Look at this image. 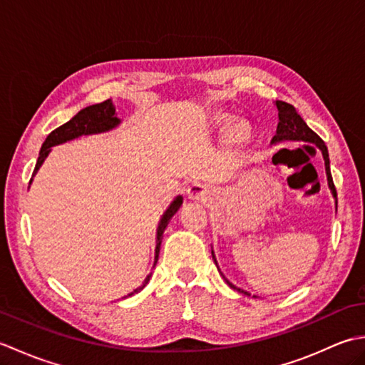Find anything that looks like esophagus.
<instances>
[{"label": "esophagus", "instance_id": "esophagus-1", "mask_svg": "<svg viewBox=\"0 0 365 365\" xmlns=\"http://www.w3.org/2000/svg\"><path fill=\"white\" fill-rule=\"evenodd\" d=\"M204 196H205V190H204L202 185L195 183V185H191V187L188 188V197L190 199H192V200H202Z\"/></svg>", "mask_w": 365, "mask_h": 365}]
</instances>
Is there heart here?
Returning <instances> with one entry per match:
<instances>
[{"label": "heart", "instance_id": "1", "mask_svg": "<svg viewBox=\"0 0 365 365\" xmlns=\"http://www.w3.org/2000/svg\"><path fill=\"white\" fill-rule=\"evenodd\" d=\"M216 122H218L221 127H229L230 123H232V119L229 118V115L221 114V115H218V119H216ZM229 136H230V141L234 143V144H242L245 139L247 138V131L242 125V123H237V125H234V127L230 128V135Z\"/></svg>", "mask_w": 365, "mask_h": 365}]
</instances>
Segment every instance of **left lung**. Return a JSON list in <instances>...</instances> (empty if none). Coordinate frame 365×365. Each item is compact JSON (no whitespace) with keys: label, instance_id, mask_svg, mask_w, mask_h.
Here are the masks:
<instances>
[{"label":"left lung","instance_id":"8db88e82","mask_svg":"<svg viewBox=\"0 0 365 365\" xmlns=\"http://www.w3.org/2000/svg\"><path fill=\"white\" fill-rule=\"evenodd\" d=\"M276 108H277V115H279V123H277V130H276V135L271 139V144H277V143H282V141H302V143H314L319 149L322 150L323 155V160H324V170H327V178H328V187L332 192V197L336 199V207H337V191L334 187V182H332V175H331V169H329V155H328V149L324 143L322 141V138L312 131L311 128L307 127V123L302 120L301 115L298 114V111L294 110V106L290 103H285L281 102V100H276ZM212 257L216 263V267H218V262L215 259V252L212 251ZM220 269V268H218ZM224 277V274H222ZM226 279V277H224ZM226 282L232 287V289L240 292V293H245L250 297L251 293L245 292L243 289H238L232 282H229L226 279ZM255 298V297H254Z\"/></svg>","mask_w":365,"mask_h":365}]
</instances>
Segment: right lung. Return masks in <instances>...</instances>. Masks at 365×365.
I'll return each mask as SVG.
<instances>
[{"label": "right lung", "mask_w": 365, "mask_h": 365, "mask_svg": "<svg viewBox=\"0 0 365 365\" xmlns=\"http://www.w3.org/2000/svg\"><path fill=\"white\" fill-rule=\"evenodd\" d=\"M120 123V119L118 118V114H115V108L113 105L111 100H105L102 103H97V105H91L88 108H84L80 113H76L73 118L66 122L64 125L58 127L56 130H53L51 133L46 136L45 143L42 144V149L38 152V158L36 163V168H34V173L33 177L36 175V173L38 170V168L42 166V163L45 161V158L48 157V153L51 152V147L53 145H58V144H63L67 141H72L75 138H80L83 135H96V133H103V131H110L113 128H115ZM33 177H31L29 183L33 182ZM183 202V197L182 196H177L173 204L168 207V210L163 213L160 224H158V229H157V246H155V262H153V267L157 265L158 262V254H160V246H161V240H163V232L168 227L169 221L173 220V216L177 213L178 208H180ZM152 273L144 279L143 285H139L138 289H135L130 294L141 292L144 287L147 285V282L150 281ZM128 294V297H130Z\"/></svg>", "instance_id": "right-lung-1"}]
</instances>
